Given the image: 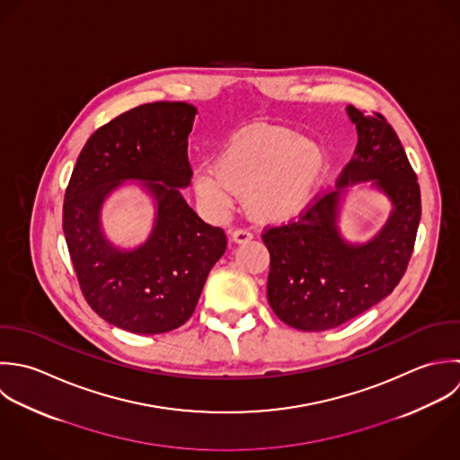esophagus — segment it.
I'll list each match as a JSON object with an SVG mask.
<instances>
[{
    "label": "esophagus",
    "mask_w": 460,
    "mask_h": 460,
    "mask_svg": "<svg viewBox=\"0 0 460 460\" xmlns=\"http://www.w3.org/2000/svg\"><path fill=\"white\" fill-rule=\"evenodd\" d=\"M230 239L235 244H243V243H248L250 239H253V234L248 228H237L230 234Z\"/></svg>",
    "instance_id": "1"
}]
</instances>
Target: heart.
I'll list each match as a JSON object with an SVG mask.
<instances>
[{"label": "heart", "instance_id": "heart-1", "mask_svg": "<svg viewBox=\"0 0 460 460\" xmlns=\"http://www.w3.org/2000/svg\"><path fill=\"white\" fill-rule=\"evenodd\" d=\"M326 171V155L286 128L252 127L230 139L214 169L194 174L203 203L221 212L232 194L246 196L250 214L266 223L296 217L314 198Z\"/></svg>", "mask_w": 460, "mask_h": 460}]
</instances>
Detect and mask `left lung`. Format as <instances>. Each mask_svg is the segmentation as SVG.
<instances>
[{
	"label": "left lung",
	"instance_id": "left-lung-1",
	"mask_svg": "<svg viewBox=\"0 0 460 460\" xmlns=\"http://www.w3.org/2000/svg\"><path fill=\"white\" fill-rule=\"evenodd\" d=\"M357 156L337 178V190L317 192L288 223L266 226L270 250L268 302L289 326L305 332L335 328L389 296L403 279L421 219L418 176L380 112L366 118L353 105ZM373 179L394 201L383 232L366 245H348L336 232V205L349 181Z\"/></svg>",
	"mask_w": 460,
	"mask_h": 460
}]
</instances>
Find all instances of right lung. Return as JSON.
Instances as JSON below:
<instances>
[{"instance_id": "add662e5", "label": "right lung", "mask_w": 460, "mask_h": 460, "mask_svg": "<svg viewBox=\"0 0 460 460\" xmlns=\"http://www.w3.org/2000/svg\"><path fill=\"white\" fill-rule=\"evenodd\" d=\"M194 114L183 102L119 114L91 136L66 189L62 228L80 291L100 317L134 333L181 326L226 250L223 228L207 225L178 190L192 178ZM123 179H145L157 199L155 234L134 252L112 249L99 230L101 203Z\"/></svg>"}]
</instances>
